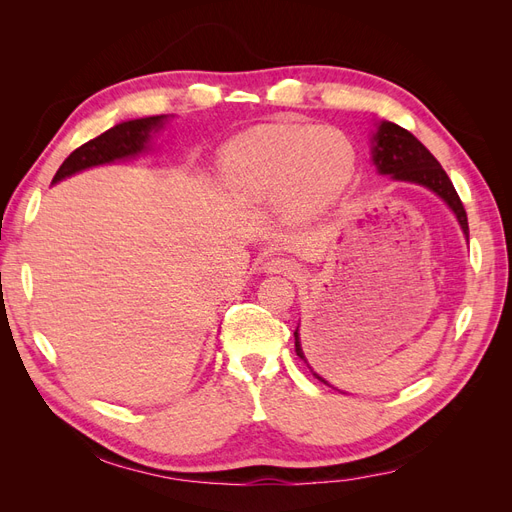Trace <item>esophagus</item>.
Here are the masks:
<instances>
[{
	"label": "esophagus",
	"instance_id": "34e87169",
	"mask_svg": "<svg viewBox=\"0 0 512 512\" xmlns=\"http://www.w3.org/2000/svg\"><path fill=\"white\" fill-rule=\"evenodd\" d=\"M265 271H267V273L294 275V273H299V271H301V267H299L297 262H294V260H290V258H280V256H275V258H271V260H267V262H265Z\"/></svg>",
	"mask_w": 512,
	"mask_h": 512
}]
</instances>
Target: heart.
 I'll return each instance as SVG.
<instances>
[{
  "instance_id": "heart-1",
  "label": "heart",
  "mask_w": 512,
  "mask_h": 512,
  "mask_svg": "<svg viewBox=\"0 0 512 512\" xmlns=\"http://www.w3.org/2000/svg\"><path fill=\"white\" fill-rule=\"evenodd\" d=\"M222 179L245 203L280 198L292 215H312L342 192L356 168L352 138L337 128L262 123L224 147Z\"/></svg>"
}]
</instances>
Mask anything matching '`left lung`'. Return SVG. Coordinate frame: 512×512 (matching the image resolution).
Wrapping results in <instances>:
<instances>
[{
    "label": "left lung",
    "instance_id": "obj_1",
    "mask_svg": "<svg viewBox=\"0 0 512 512\" xmlns=\"http://www.w3.org/2000/svg\"><path fill=\"white\" fill-rule=\"evenodd\" d=\"M374 162L382 175H391L393 179L425 185L431 192H436L444 203L455 211L457 220L468 237V215L466 209H463V203L453 181L448 179L440 162L431 156L429 149L418 141L412 132L397 126V123L382 121L378 134L374 136ZM294 352H297L301 361L307 363L297 331H294ZM309 371L314 374L312 367H309ZM314 378L322 380L318 374H314Z\"/></svg>",
    "mask_w": 512,
    "mask_h": 512
}]
</instances>
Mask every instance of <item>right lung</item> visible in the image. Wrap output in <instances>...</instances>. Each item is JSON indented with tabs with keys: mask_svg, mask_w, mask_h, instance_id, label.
Wrapping results in <instances>:
<instances>
[{
	"mask_svg": "<svg viewBox=\"0 0 512 512\" xmlns=\"http://www.w3.org/2000/svg\"><path fill=\"white\" fill-rule=\"evenodd\" d=\"M164 117H145L134 121H123L119 126L106 130L104 134L91 138L79 149H74L70 156L59 166L53 177V183L79 173L83 168L113 162L117 158H128L134 153L143 151L147 145L149 132L162 126Z\"/></svg>",
	"mask_w": 512,
	"mask_h": 512,
	"instance_id": "add662e5",
	"label": "right lung"
}]
</instances>
